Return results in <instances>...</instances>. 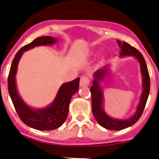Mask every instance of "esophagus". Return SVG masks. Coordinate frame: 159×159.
<instances>
[{"label":"esophagus","mask_w":159,"mask_h":159,"mask_svg":"<svg viewBox=\"0 0 159 159\" xmlns=\"http://www.w3.org/2000/svg\"><path fill=\"white\" fill-rule=\"evenodd\" d=\"M90 84V80L88 77L85 76V75H82L81 77V80H80V86L81 87H86L88 86Z\"/></svg>","instance_id":"1"}]
</instances>
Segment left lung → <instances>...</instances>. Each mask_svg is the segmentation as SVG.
Returning <instances> with one entry per match:
<instances>
[{
	"label": "left lung",
	"mask_w": 159,
	"mask_h": 159,
	"mask_svg": "<svg viewBox=\"0 0 159 159\" xmlns=\"http://www.w3.org/2000/svg\"><path fill=\"white\" fill-rule=\"evenodd\" d=\"M117 43L120 47V57L123 56H135L138 59L140 65L142 76H143V91L140 98L139 103L137 107L136 113L132 117L126 120H118L110 117L103 108V93L100 86V82L106 76L107 72V66H104L103 68H100L93 74V85L91 87V103H92V112L93 116L98 123L103 128L110 130H121L123 129L129 127L132 125L135 124L139 118L141 117L143 110L146 107L147 100L150 91V78L148 75V68L145 58L136 48L130 46L126 42L122 43L117 40Z\"/></svg>",
	"instance_id": "obj_1"
}]
</instances>
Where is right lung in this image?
Here are the masks:
<instances>
[{
	"instance_id": "obj_1",
	"label": "right lung",
	"mask_w": 159,
	"mask_h": 159,
	"mask_svg": "<svg viewBox=\"0 0 159 159\" xmlns=\"http://www.w3.org/2000/svg\"><path fill=\"white\" fill-rule=\"evenodd\" d=\"M56 42V38L46 36L36 38L32 43L23 46L13 58L8 75V91L18 116L26 126L38 130L55 129L65 123L68 114V107L71 97L79 88L80 78H77L61 85L56 98L49 107L43 109H33L26 104L16 90V70L20 59L25 51L33 49L35 46L52 45Z\"/></svg>"
}]
</instances>
